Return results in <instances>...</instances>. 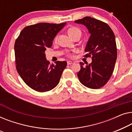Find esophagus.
<instances>
[{"mask_svg": "<svg viewBox=\"0 0 132 132\" xmlns=\"http://www.w3.org/2000/svg\"><path fill=\"white\" fill-rule=\"evenodd\" d=\"M67 63H68V65H70V64H72L74 63L73 62H72V61H68V62H67Z\"/></svg>", "mask_w": 132, "mask_h": 132, "instance_id": "esophagus-1", "label": "esophagus"}]
</instances>
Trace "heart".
<instances>
[{
	"mask_svg": "<svg viewBox=\"0 0 132 132\" xmlns=\"http://www.w3.org/2000/svg\"><path fill=\"white\" fill-rule=\"evenodd\" d=\"M68 33L69 36L71 37V38H73L74 36H76L77 35H80L81 34V31L79 29L77 28V27H70L68 29ZM57 39V37H55L54 39V41H56Z\"/></svg>",
	"mask_w": 132,
	"mask_h": 132,
	"instance_id": "heart-1",
	"label": "heart"
}]
</instances>
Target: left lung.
I'll return each mask as SVG.
<instances>
[{"instance_id": "obj_1", "label": "left lung", "mask_w": 132, "mask_h": 132, "mask_svg": "<svg viewBox=\"0 0 132 132\" xmlns=\"http://www.w3.org/2000/svg\"><path fill=\"white\" fill-rule=\"evenodd\" d=\"M75 23L84 25L90 36L85 48V57L92 55V63L84 67L77 75L81 84L90 88L97 89L106 84L112 75L116 64L117 50L114 33L111 27L100 20L90 16L78 20Z\"/></svg>"}]
</instances>
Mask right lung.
Segmentation results:
<instances>
[{"instance_id": "right-lung-1", "label": "right lung", "mask_w": 132, "mask_h": 132, "mask_svg": "<svg viewBox=\"0 0 132 132\" xmlns=\"http://www.w3.org/2000/svg\"><path fill=\"white\" fill-rule=\"evenodd\" d=\"M66 24L40 23L29 26L15 42L16 70L24 82L34 90L48 92L59 83L67 62L57 61L55 64H50L45 52Z\"/></svg>"}]
</instances>
